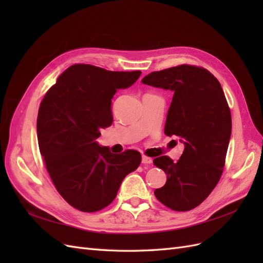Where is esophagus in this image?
<instances>
[{
    "label": "esophagus",
    "mask_w": 263,
    "mask_h": 263,
    "mask_svg": "<svg viewBox=\"0 0 263 263\" xmlns=\"http://www.w3.org/2000/svg\"><path fill=\"white\" fill-rule=\"evenodd\" d=\"M141 162L144 163V164H150V163H153V159L149 158V157H147V156H142V158H141Z\"/></svg>",
    "instance_id": "34e87169"
}]
</instances>
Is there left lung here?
<instances>
[{"label": "left lung", "mask_w": 263, "mask_h": 263, "mask_svg": "<svg viewBox=\"0 0 263 263\" xmlns=\"http://www.w3.org/2000/svg\"><path fill=\"white\" fill-rule=\"evenodd\" d=\"M141 82L173 92L164 134L184 144L177 162L168 156L154 159L166 174L155 195L173 211L195 209L216 186L225 164L232 115L224 91L210 71L189 65L155 71Z\"/></svg>", "instance_id": "left-lung-1"}]
</instances>
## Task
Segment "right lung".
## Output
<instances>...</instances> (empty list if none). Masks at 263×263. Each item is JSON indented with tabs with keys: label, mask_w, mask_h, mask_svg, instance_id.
Wrapping results in <instances>:
<instances>
[{
	"label": "right lung",
	"mask_w": 263,
	"mask_h": 263,
	"mask_svg": "<svg viewBox=\"0 0 263 263\" xmlns=\"http://www.w3.org/2000/svg\"><path fill=\"white\" fill-rule=\"evenodd\" d=\"M140 74L74 65L58 78L41 103L39 150L59 194L79 211L106 208L124 178L140 164L138 151L116 155L97 141L101 129L113 123L114 94L133 85Z\"/></svg>",
	"instance_id": "1"
}]
</instances>
